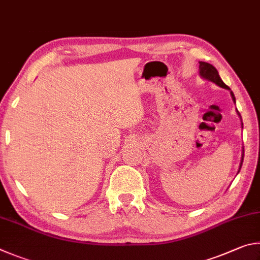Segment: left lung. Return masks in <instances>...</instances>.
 Here are the masks:
<instances>
[{
  "label": "left lung",
  "instance_id": "8db88e82",
  "mask_svg": "<svg viewBox=\"0 0 260 260\" xmlns=\"http://www.w3.org/2000/svg\"><path fill=\"white\" fill-rule=\"evenodd\" d=\"M200 75H201V77H203V79H206L208 81H211L213 82V83H216L217 85H219L220 88H224V89H227V90H231L229 86H227L224 82H222V80L220 79L219 74H218V71L216 70L215 67H213L211 63H208V62H204V61H200ZM231 95H232V99H233V102L235 103V97H234V93L232 92L231 91ZM238 114L239 116L241 118V114L240 112L238 111ZM242 120V118H241ZM242 126H243V123H242ZM244 152V151H243ZM243 156L244 154L242 153V158H241V163H240V168H239V171L240 172V169L241 167H242V162H243Z\"/></svg>",
  "mask_w": 260,
  "mask_h": 260
}]
</instances>
